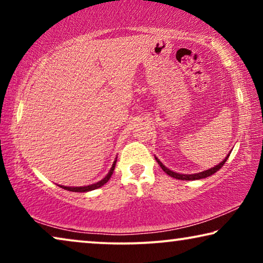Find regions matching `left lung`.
<instances>
[{
	"instance_id": "left-lung-1",
	"label": "left lung",
	"mask_w": 263,
	"mask_h": 263,
	"mask_svg": "<svg viewBox=\"0 0 263 263\" xmlns=\"http://www.w3.org/2000/svg\"><path fill=\"white\" fill-rule=\"evenodd\" d=\"M230 157V153L228 154V157H225V159L221 161V163H219L218 165H215L214 167L210 168V170H206V171H202V172H199V174H193V175H183V174H177V172H174L171 170H168L167 167H165L163 163L158 159V158L156 157V160L158 161V164H159V166L163 168V171L165 172V174H167L168 176H171V177H174L176 179H182V181H195V179H201V178H206L208 177V176H212L213 174H215V172L220 170V168L222 167V165H224L226 163V160H228V158Z\"/></svg>"
}]
</instances>
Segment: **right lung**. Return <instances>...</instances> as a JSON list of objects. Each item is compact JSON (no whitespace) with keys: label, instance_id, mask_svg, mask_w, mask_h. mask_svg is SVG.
Listing matches in <instances>:
<instances>
[{"label":"right lung","instance_id":"1","mask_svg":"<svg viewBox=\"0 0 263 263\" xmlns=\"http://www.w3.org/2000/svg\"><path fill=\"white\" fill-rule=\"evenodd\" d=\"M116 160L114 161V164L110 168L109 174H107L105 177L102 179V181L97 182V183H95V184H89V185H85V186H64V185H60V186L66 190H69V192H75V193H85V192H91V190L98 189V188H100V186H103L104 184H105V183L111 178V175H112V172L115 170V165H116Z\"/></svg>","mask_w":263,"mask_h":263}]
</instances>
